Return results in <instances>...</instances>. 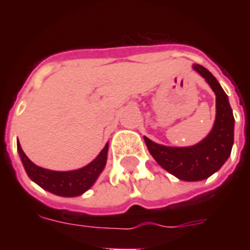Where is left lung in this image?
Masks as SVG:
<instances>
[{
	"label": "left lung",
	"instance_id": "1",
	"mask_svg": "<svg viewBox=\"0 0 250 250\" xmlns=\"http://www.w3.org/2000/svg\"><path fill=\"white\" fill-rule=\"evenodd\" d=\"M215 93V121L209 135L192 146H166L144 136L149 153L162 168L184 182L204 180L217 172L231 156L233 145L232 109L229 97L213 74L201 64L192 66Z\"/></svg>",
	"mask_w": 250,
	"mask_h": 250
}]
</instances>
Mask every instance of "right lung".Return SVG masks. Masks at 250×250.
<instances>
[{
  "label": "right lung",
  "mask_w": 250,
  "mask_h": 250,
  "mask_svg": "<svg viewBox=\"0 0 250 250\" xmlns=\"http://www.w3.org/2000/svg\"><path fill=\"white\" fill-rule=\"evenodd\" d=\"M17 146L21 164L29 179L45 190L61 197H76L89 189L105 168L109 150V143H106L105 148L86 166L71 171H53L33 164L25 156L19 141L17 143Z\"/></svg>",
  "instance_id": "add662e5"
}]
</instances>
